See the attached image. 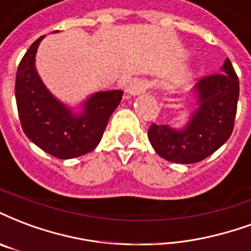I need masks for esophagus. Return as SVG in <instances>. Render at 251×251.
<instances>
[{
    "label": "esophagus",
    "mask_w": 251,
    "mask_h": 251,
    "mask_svg": "<svg viewBox=\"0 0 251 251\" xmlns=\"http://www.w3.org/2000/svg\"><path fill=\"white\" fill-rule=\"evenodd\" d=\"M149 89V81L144 78L134 79L133 82L130 83V86L127 88V94L130 96H137V94H141V93H145Z\"/></svg>",
    "instance_id": "obj_1"
}]
</instances>
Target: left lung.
Wrapping results in <instances>:
<instances>
[{"instance_id": "8db88e82", "label": "left lung", "mask_w": 251, "mask_h": 251, "mask_svg": "<svg viewBox=\"0 0 251 251\" xmlns=\"http://www.w3.org/2000/svg\"><path fill=\"white\" fill-rule=\"evenodd\" d=\"M196 89L200 107L185 130L155 124L148 130L153 149L170 162H200L220 149L234 129L239 79L230 59L222 72L202 77Z\"/></svg>"}]
</instances>
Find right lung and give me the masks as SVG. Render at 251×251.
I'll return each instance as SVG.
<instances>
[{
  "label": "right lung",
  "mask_w": 251,
  "mask_h": 251,
  "mask_svg": "<svg viewBox=\"0 0 251 251\" xmlns=\"http://www.w3.org/2000/svg\"><path fill=\"white\" fill-rule=\"evenodd\" d=\"M42 38L31 44L17 69L16 101L22 129L31 142L55 158L69 159L90 153L100 144L124 93H96L85 103L82 114L73 116L48 92L34 69Z\"/></svg>",
  "instance_id": "obj_1"
}]
</instances>
